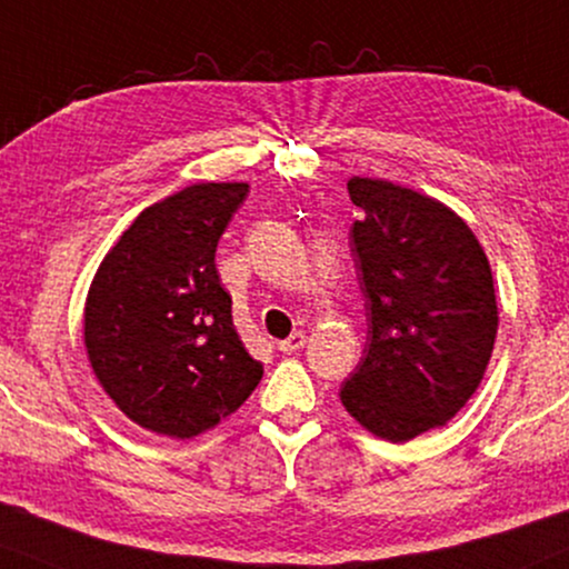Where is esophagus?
<instances>
[{
    "instance_id": "34e87169",
    "label": "esophagus",
    "mask_w": 569,
    "mask_h": 569,
    "mask_svg": "<svg viewBox=\"0 0 569 569\" xmlns=\"http://www.w3.org/2000/svg\"><path fill=\"white\" fill-rule=\"evenodd\" d=\"M305 343H307V336L301 333V330H297V333H291L289 338H286V341H280L278 349L283 351V355H293V351H299L301 347H305Z\"/></svg>"
}]
</instances>
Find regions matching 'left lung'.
<instances>
[{"label":"left lung","instance_id":"left-lung-1","mask_svg":"<svg viewBox=\"0 0 569 569\" xmlns=\"http://www.w3.org/2000/svg\"><path fill=\"white\" fill-rule=\"evenodd\" d=\"M362 220L349 233L368 309V343L341 405L362 428L401 443L441 428L478 391L499 309L483 247L441 201L355 176Z\"/></svg>","mask_w":569,"mask_h":569}]
</instances>
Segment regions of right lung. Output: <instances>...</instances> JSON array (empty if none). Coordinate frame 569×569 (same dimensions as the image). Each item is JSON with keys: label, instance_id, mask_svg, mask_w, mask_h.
<instances>
[{"label": "right lung", "instance_id": "add662e5", "mask_svg": "<svg viewBox=\"0 0 569 569\" xmlns=\"http://www.w3.org/2000/svg\"><path fill=\"white\" fill-rule=\"evenodd\" d=\"M249 183H193L147 207L107 251L83 309L91 370L120 412L170 438L233 415L262 378L214 251Z\"/></svg>", "mask_w": 569, "mask_h": 569}]
</instances>
